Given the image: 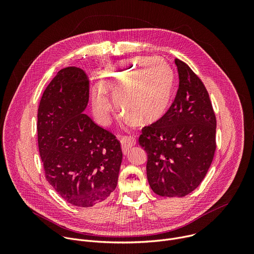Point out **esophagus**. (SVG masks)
<instances>
[{
	"label": "esophagus",
	"mask_w": 254,
	"mask_h": 254,
	"mask_svg": "<svg viewBox=\"0 0 254 254\" xmlns=\"http://www.w3.org/2000/svg\"><path fill=\"white\" fill-rule=\"evenodd\" d=\"M121 143L124 154H127V150L135 144V138L133 136H122Z\"/></svg>",
	"instance_id": "obj_1"
}]
</instances>
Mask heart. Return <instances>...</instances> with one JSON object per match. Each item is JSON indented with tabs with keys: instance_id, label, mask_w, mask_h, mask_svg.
Listing matches in <instances>:
<instances>
[{
	"instance_id": "1",
	"label": "heart",
	"mask_w": 254,
	"mask_h": 254,
	"mask_svg": "<svg viewBox=\"0 0 254 254\" xmlns=\"http://www.w3.org/2000/svg\"><path fill=\"white\" fill-rule=\"evenodd\" d=\"M98 87L92 96V110L101 124H106L113 111L107 94L119 111L138 125L161 121L172 103L174 72L160 58H137L119 68L106 69L98 76Z\"/></svg>"
}]
</instances>
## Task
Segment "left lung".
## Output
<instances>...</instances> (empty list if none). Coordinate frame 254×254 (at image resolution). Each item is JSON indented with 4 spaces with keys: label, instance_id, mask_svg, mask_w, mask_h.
Here are the masks:
<instances>
[{
    "label": "left lung",
    "instance_id": "left-lung-1",
    "mask_svg": "<svg viewBox=\"0 0 254 254\" xmlns=\"http://www.w3.org/2000/svg\"><path fill=\"white\" fill-rule=\"evenodd\" d=\"M179 88L167 115L144 127L138 138L148 155L147 177L163 197H184L205 178L216 150V118L201 79L175 59Z\"/></svg>",
    "mask_w": 254,
    "mask_h": 254
}]
</instances>
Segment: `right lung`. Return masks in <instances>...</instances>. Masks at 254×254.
<instances>
[{
  "mask_svg": "<svg viewBox=\"0 0 254 254\" xmlns=\"http://www.w3.org/2000/svg\"><path fill=\"white\" fill-rule=\"evenodd\" d=\"M89 99L85 72L58 71L38 108V147L46 179L58 195L77 207L105 201L118 185L121 142L84 114Z\"/></svg>",
  "mask_w": 254,
  "mask_h": 254,
  "instance_id": "right-lung-1",
  "label": "right lung"
}]
</instances>
